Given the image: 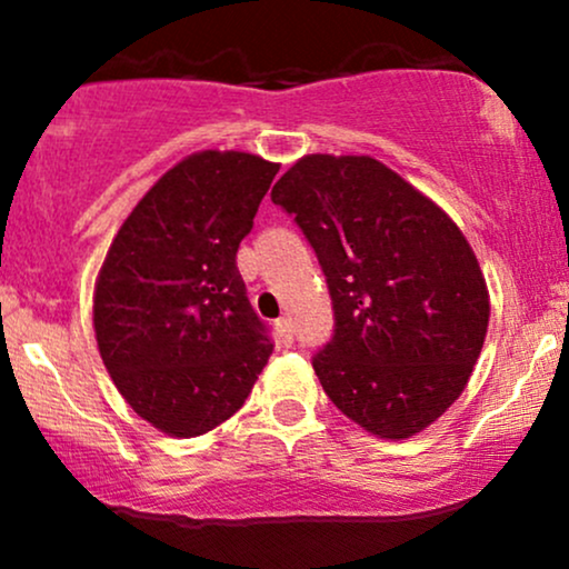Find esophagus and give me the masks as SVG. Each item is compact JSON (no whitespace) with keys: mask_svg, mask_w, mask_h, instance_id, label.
<instances>
[{"mask_svg":"<svg viewBox=\"0 0 569 569\" xmlns=\"http://www.w3.org/2000/svg\"><path fill=\"white\" fill-rule=\"evenodd\" d=\"M276 331H278L280 342H283L286 348H289V345L293 342V326H291L289 318H280V321L276 323Z\"/></svg>","mask_w":569,"mask_h":569,"instance_id":"1","label":"esophagus"}]
</instances>
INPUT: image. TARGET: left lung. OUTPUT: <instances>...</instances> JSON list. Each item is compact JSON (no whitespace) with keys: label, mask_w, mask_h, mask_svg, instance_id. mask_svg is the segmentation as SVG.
<instances>
[{"label":"left lung","mask_w":569,"mask_h":569,"mask_svg":"<svg viewBox=\"0 0 569 569\" xmlns=\"http://www.w3.org/2000/svg\"><path fill=\"white\" fill-rule=\"evenodd\" d=\"M272 202L316 251L335 337L312 356L326 396L380 439H409L466 390L489 293L447 213L367 154H307Z\"/></svg>","instance_id":"obj_1"}]
</instances>
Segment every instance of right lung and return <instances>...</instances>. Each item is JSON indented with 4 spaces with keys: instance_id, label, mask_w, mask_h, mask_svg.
I'll use <instances>...</instances> for the list:
<instances>
[{
    "instance_id": "right-lung-1",
    "label": "right lung",
    "mask_w": 569,
    "mask_h": 569,
    "mask_svg": "<svg viewBox=\"0 0 569 569\" xmlns=\"http://www.w3.org/2000/svg\"><path fill=\"white\" fill-rule=\"evenodd\" d=\"M278 168L248 152L189 154L109 246L93 293L98 352L162 433L192 439L230 420L270 358L234 257Z\"/></svg>"
}]
</instances>
